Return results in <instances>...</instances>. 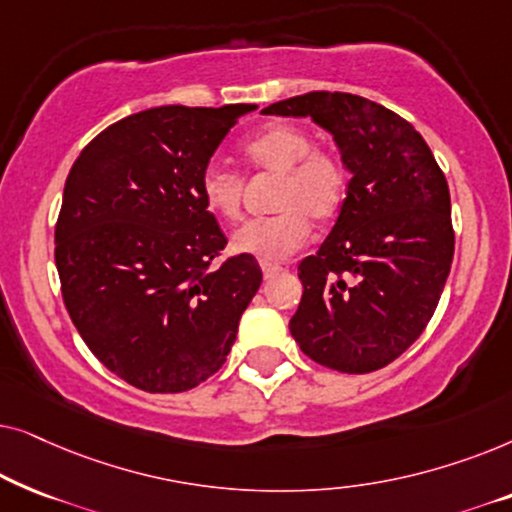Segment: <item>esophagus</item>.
<instances>
[{"label": "esophagus", "mask_w": 512, "mask_h": 512, "mask_svg": "<svg viewBox=\"0 0 512 512\" xmlns=\"http://www.w3.org/2000/svg\"><path fill=\"white\" fill-rule=\"evenodd\" d=\"M261 270H263V275L265 277H272V275H277V272H282L284 268L279 263H270V261H261Z\"/></svg>", "instance_id": "esophagus-1"}]
</instances>
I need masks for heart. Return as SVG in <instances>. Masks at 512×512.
<instances>
[{
	"label": "heart",
	"mask_w": 512,
	"mask_h": 512,
	"mask_svg": "<svg viewBox=\"0 0 512 512\" xmlns=\"http://www.w3.org/2000/svg\"><path fill=\"white\" fill-rule=\"evenodd\" d=\"M254 170L277 174L270 216L249 219L230 237L237 254L284 261L310 237V219L326 223L347 198V172L331 151L312 149V137L291 123H275L242 144ZM242 174L212 160L200 174V195L209 212L237 219L242 207Z\"/></svg>",
	"instance_id": "1"
}]
</instances>
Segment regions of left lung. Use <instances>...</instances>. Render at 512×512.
<instances>
[{
  "instance_id": "obj_1",
  "label": "left lung",
  "mask_w": 512,
  "mask_h": 512,
  "mask_svg": "<svg viewBox=\"0 0 512 512\" xmlns=\"http://www.w3.org/2000/svg\"><path fill=\"white\" fill-rule=\"evenodd\" d=\"M263 114L312 118L352 177L333 230L298 265L303 298L291 335L321 366L373 373L422 335L450 275L445 174L408 121L366 97L321 90Z\"/></svg>"
}]
</instances>
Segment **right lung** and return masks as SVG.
<instances>
[{
	"instance_id": "add662e5",
	"label": "right lung",
	"mask_w": 512,
	"mask_h": 512,
	"mask_svg": "<svg viewBox=\"0 0 512 512\" xmlns=\"http://www.w3.org/2000/svg\"><path fill=\"white\" fill-rule=\"evenodd\" d=\"M256 104L156 107L100 132L69 170L55 226L67 312L90 352L132 387L179 394L212 377L263 272L226 247L200 174Z\"/></svg>"
}]
</instances>
